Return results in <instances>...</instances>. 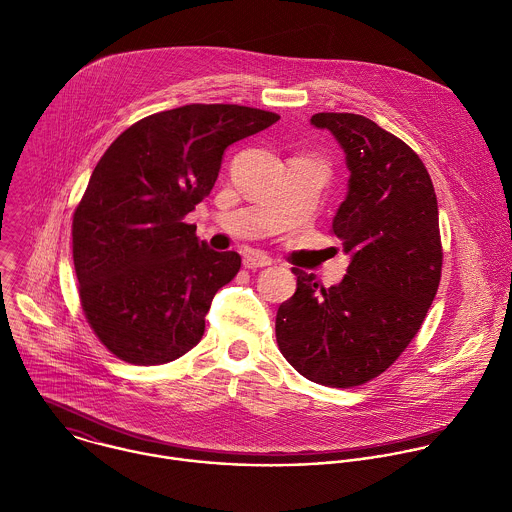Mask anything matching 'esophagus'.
<instances>
[{
  "label": "esophagus",
  "mask_w": 512,
  "mask_h": 512,
  "mask_svg": "<svg viewBox=\"0 0 512 512\" xmlns=\"http://www.w3.org/2000/svg\"><path fill=\"white\" fill-rule=\"evenodd\" d=\"M273 261L271 257H267L265 253H249L245 259H243V265L247 269H259V267H269Z\"/></svg>",
  "instance_id": "esophagus-1"
}]
</instances>
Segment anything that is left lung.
Instances as JSON below:
<instances>
[{
  "mask_svg": "<svg viewBox=\"0 0 512 512\" xmlns=\"http://www.w3.org/2000/svg\"><path fill=\"white\" fill-rule=\"evenodd\" d=\"M311 125L345 151L349 189L333 233L351 263L329 289L295 267L275 333L297 373L347 389L387 371L419 333L441 281L439 207L419 155L369 117L315 113Z\"/></svg>",
  "mask_w": 512,
  "mask_h": 512,
  "instance_id": "1",
  "label": "left lung"
}]
</instances>
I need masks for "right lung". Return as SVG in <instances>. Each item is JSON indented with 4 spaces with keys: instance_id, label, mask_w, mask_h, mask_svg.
Instances as JSON below:
<instances>
[{
    "instance_id": "1",
    "label": "right lung",
    "mask_w": 512,
    "mask_h": 512,
    "mask_svg": "<svg viewBox=\"0 0 512 512\" xmlns=\"http://www.w3.org/2000/svg\"><path fill=\"white\" fill-rule=\"evenodd\" d=\"M277 113L193 103L125 129L73 213V265L87 323L121 361L163 365L193 349L215 293L241 267L183 221L213 189L229 145Z\"/></svg>"
}]
</instances>
